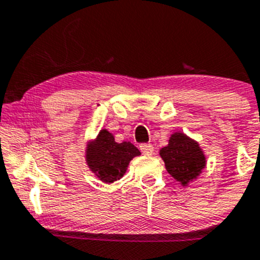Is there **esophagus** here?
<instances>
[{"mask_svg":"<svg viewBox=\"0 0 260 260\" xmlns=\"http://www.w3.org/2000/svg\"><path fill=\"white\" fill-rule=\"evenodd\" d=\"M140 151L145 155H151L154 152V146L151 144H141Z\"/></svg>","mask_w":260,"mask_h":260,"instance_id":"obj_1","label":"esophagus"}]
</instances>
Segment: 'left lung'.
Masks as SVG:
<instances>
[{"label":"left lung","mask_w":260,"mask_h":260,"mask_svg":"<svg viewBox=\"0 0 260 260\" xmlns=\"http://www.w3.org/2000/svg\"><path fill=\"white\" fill-rule=\"evenodd\" d=\"M168 173L183 185L197 178L205 167V157L198 143L181 133L171 135L169 145L160 150Z\"/></svg>","instance_id":"left-lung-1"}]
</instances>
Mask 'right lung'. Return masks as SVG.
I'll use <instances>...</instances> for the list:
<instances>
[{
	"label": "right lung",
	"mask_w": 260,
	"mask_h": 260,
	"mask_svg": "<svg viewBox=\"0 0 260 260\" xmlns=\"http://www.w3.org/2000/svg\"><path fill=\"white\" fill-rule=\"evenodd\" d=\"M140 155L131 143L117 144L109 131L103 130L87 149V164L104 183H114L121 178L134 156Z\"/></svg>",
	"instance_id": "right-lung-1"
}]
</instances>
